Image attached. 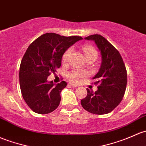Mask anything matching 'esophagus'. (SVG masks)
I'll return each mask as SVG.
<instances>
[{
	"label": "esophagus",
	"instance_id": "1",
	"mask_svg": "<svg viewBox=\"0 0 146 146\" xmlns=\"http://www.w3.org/2000/svg\"><path fill=\"white\" fill-rule=\"evenodd\" d=\"M69 85H70V86H72V87H75V88H76V87H78V85H75V84H73V83H71V82H70V83H69Z\"/></svg>",
	"mask_w": 146,
	"mask_h": 146
}]
</instances>
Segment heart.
Instances as JSON below:
<instances>
[{
    "label": "heart",
    "instance_id": "heart-1",
    "mask_svg": "<svg viewBox=\"0 0 146 146\" xmlns=\"http://www.w3.org/2000/svg\"><path fill=\"white\" fill-rule=\"evenodd\" d=\"M71 48L67 49L64 53L62 56V61L64 62H66L68 60L69 56H70V53H71ZM83 52L85 53L86 58L88 57H95L96 59L98 56V52L95 47H92L91 45H85L83 47ZM86 76V73L82 71H79L77 70H73L70 71L68 74V78H70L71 80L74 81V82H79L80 80L82 77Z\"/></svg>",
    "mask_w": 146,
    "mask_h": 146
}]
</instances>
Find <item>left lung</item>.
Returning a JSON list of instances; mask_svg holds the SVG:
<instances>
[{
  "instance_id": "8db88e82",
  "label": "left lung",
  "mask_w": 146,
  "mask_h": 146,
  "mask_svg": "<svg viewBox=\"0 0 146 146\" xmlns=\"http://www.w3.org/2000/svg\"><path fill=\"white\" fill-rule=\"evenodd\" d=\"M85 38L94 41L101 51L102 62L92 78L96 80L94 84L98 85L97 91L87 89V95L81 100V105L93 114H107L119 105L125 95L127 82L125 63L118 50L104 37L94 34Z\"/></svg>"
}]
</instances>
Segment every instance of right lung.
<instances>
[{
  "instance_id": "1",
  "label": "right lung",
  "mask_w": 146,
  "mask_h": 146,
  "mask_svg": "<svg viewBox=\"0 0 146 146\" xmlns=\"http://www.w3.org/2000/svg\"><path fill=\"white\" fill-rule=\"evenodd\" d=\"M82 39L80 36L47 33L29 46L21 61L19 84L23 99L33 112L47 114L59 106L61 92L66 87V82L54 85L47 78L61 66L66 50Z\"/></svg>"
}]
</instances>
